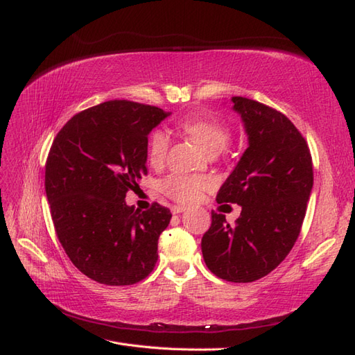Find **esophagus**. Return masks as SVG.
Segmentation results:
<instances>
[{"mask_svg": "<svg viewBox=\"0 0 355 355\" xmlns=\"http://www.w3.org/2000/svg\"><path fill=\"white\" fill-rule=\"evenodd\" d=\"M172 214L173 215H175V214H182V212H184V210H186V207L184 206H172Z\"/></svg>", "mask_w": 355, "mask_h": 355, "instance_id": "34e87169", "label": "esophagus"}]
</instances>
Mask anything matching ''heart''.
I'll return each mask as SVG.
<instances>
[{
  "label": "heart",
  "mask_w": 355,
  "mask_h": 355,
  "mask_svg": "<svg viewBox=\"0 0 355 355\" xmlns=\"http://www.w3.org/2000/svg\"><path fill=\"white\" fill-rule=\"evenodd\" d=\"M182 130L189 134L198 143V146L210 154H218L227 146L230 131L220 120L210 116H197L186 119L182 122ZM169 139L163 131H154L148 143V158L150 164H162L168 153ZM209 187V182L200 175H182L173 173L163 180L162 191L172 200L180 202H192L200 197L202 191Z\"/></svg>",
  "instance_id": "1"
}]
</instances>
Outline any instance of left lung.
I'll return each instance as SVG.
<instances>
[{"label": "left lung", "mask_w": 355, "mask_h": 355, "mask_svg": "<svg viewBox=\"0 0 355 355\" xmlns=\"http://www.w3.org/2000/svg\"><path fill=\"white\" fill-rule=\"evenodd\" d=\"M248 146L216 195L218 205L241 206L230 225L212 212L201 239L207 268L230 282H253L290 253L313 191V162L302 134L282 112L247 97H232Z\"/></svg>", "instance_id": "1"}]
</instances>
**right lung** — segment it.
I'll list each match as a JSON object with an SVG mask.
<instances>
[{
	"label": "right lung",
	"instance_id": "obj_1",
	"mask_svg": "<svg viewBox=\"0 0 355 355\" xmlns=\"http://www.w3.org/2000/svg\"><path fill=\"white\" fill-rule=\"evenodd\" d=\"M171 116L162 108L110 101L73 116L53 140L45 193L59 243L79 271L105 285H132L154 270L171 210L128 206L146 175L148 135Z\"/></svg>",
	"mask_w": 355,
	"mask_h": 355
}]
</instances>
